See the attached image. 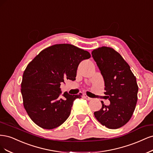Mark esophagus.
<instances>
[{
    "label": "esophagus",
    "instance_id": "1",
    "mask_svg": "<svg viewBox=\"0 0 153 153\" xmlns=\"http://www.w3.org/2000/svg\"><path fill=\"white\" fill-rule=\"evenodd\" d=\"M83 97L85 98V99H86L87 100H91L92 98H90V97H88L86 94H83Z\"/></svg>",
    "mask_w": 153,
    "mask_h": 153
}]
</instances>
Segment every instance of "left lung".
<instances>
[{
  "mask_svg": "<svg viewBox=\"0 0 153 153\" xmlns=\"http://www.w3.org/2000/svg\"><path fill=\"white\" fill-rule=\"evenodd\" d=\"M105 82L104 94L111 102L94 112L108 128L117 129L129 121L134 112L139 90L136 77L127 62L114 49L102 46L91 52Z\"/></svg>",
  "mask_w": 153,
  "mask_h": 153,
  "instance_id": "obj_1",
  "label": "left lung"
}]
</instances>
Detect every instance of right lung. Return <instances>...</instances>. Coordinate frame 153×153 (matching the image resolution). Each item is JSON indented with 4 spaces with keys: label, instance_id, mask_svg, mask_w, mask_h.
<instances>
[{
    "label": "right lung",
    "instance_id": "right-lung-1",
    "mask_svg": "<svg viewBox=\"0 0 153 153\" xmlns=\"http://www.w3.org/2000/svg\"><path fill=\"white\" fill-rule=\"evenodd\" d=\"M91 57L89 52L69 44L44 49L28 63L21 84L23 106L30 119L44 129L60 126L70 116L72 105L81 93L60 97L64 81L76 80L79 64Z\"/></svg>",
    "mask_w": 153,
    "mask_h": 153
}]
</instances>
